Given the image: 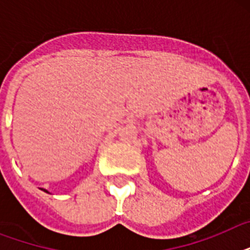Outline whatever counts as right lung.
Returning <instances> with one entry per match:
<instances>
[{"label": "right lung", "instance_id": "add662e5", "mask_svg": "<svg viewBox=\"0 0 250 250\" xmlns=\"http://www.w3.org/2000/svg\"><path fill=\"white\" fill-rule=\"evenodd\" d=\"M41 189H42V190H44V192H46V193H49V192H48V190H46V189H44V188H41Z\"/></svg>", "mask_w": 250, "mask_h": 250}]
</instances>
